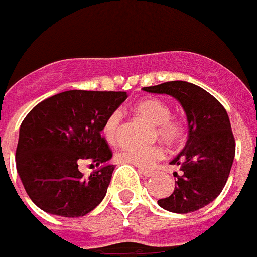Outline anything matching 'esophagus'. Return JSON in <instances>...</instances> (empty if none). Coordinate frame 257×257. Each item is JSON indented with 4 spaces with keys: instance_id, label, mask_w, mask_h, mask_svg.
<instances>
[{
    "instance_id": "esophagus-1",
    "label": "esophagus",
    "mask_w": 257,
    "mask_h": 257,
    "mask_svg": "<svg viewBox=\"0 0 257 257\" xmlns=\"http://www.w3.org/2000/svg\"><path fill=\"white\" fill-rule=\"evenodd\" d=\"M141 171V174L143 176H146V178H149V176H154L155 175V171H151V170H139Z\"/></svg>"
}]
</instances>
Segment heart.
<instances>
[{
  "mask_svg": "<svg viewBox=\"0 0 257 257\" xmlns=\"http://www.w3.org/2000/svg\"><path fill=\"white\" fill-rule=\"evenodd\" d=\"M134 111L147 122L154 124V135L159 137L168 145H174L183 135L184 127L182 120L171 116V110L164 100L159 98H143L134 104ZM122 115L119 111H112L106 118L102 133L106 141L115 143L120 130ZM166 157V150L162 145L147 147H126L116 154V159L122 163L133 164L139 168H153L159 161Z\"/></svg>",
  "mask_w": 257,
  "mask_h": 257,
  "instance_id": "heart-1",
  "label": "heart"
}]
</instances>
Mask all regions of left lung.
Returning a JSON list of instances; mask_svg holds the SVG:
<instances>
[{"mask_svg":"<svg viewBox=\"0 0 257 257\" xmlns=\"http://www.w3.org/2000/svg\"><path fill=\"white\" fill-rule=\"evenodd\" d=\"M143 90L176 98L188 122L186 146L171 161L182 175L176 174L174 192L158 204L175 213L200 210L219 196L232 167L236 145L228 114L215 96L194 83L171 81Z\"/></svg>","mask_w":257,"mask_h":257,"instance_id":"8db88e82","label":"left lung"}]
</instances>
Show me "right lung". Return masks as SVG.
<instances>
[{
  "label": "right lung",
  "mask_w": 257,
  "mask_h": 257,
  "mask_svg": "<svg viewBox=\"0 0 257 257\" xmlns=\"http://www.w3.org/2000/svg\"><path fill=\"white\" fill-rule=\"evenodd\" d=\"M124 91L69 90L42 100L20 128L16 163L25 190L45 212L83 216L107 192L114 166L103 123L124 102ZM82 160L103 163L87 178L77 170Z\"/></svg>",
  "instance_id": "right-lung-1"
}]
</instances>
